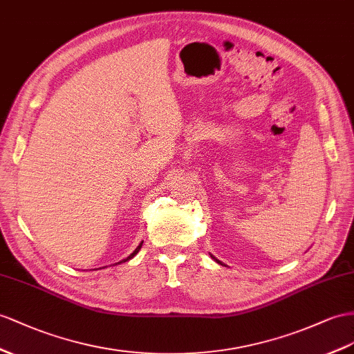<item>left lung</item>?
Listing matches in <instances>:
<instances>
[{"instance_id":"1","label":"left lung","mask_w":354,"mask_h":354,"mask_svg":"<svg viewBox=\"0 0 354 354\" xmlns=\"http://www.w3.org/2000/svg\"><path fill=\"white\" fill-rule=\"evenodd\" d=\"M211 257H212V259H214V260H215V261H216V263H220V265H223V263H221V261H220V260H218V259H216V257H214V256H212V254H211Z\"/></svg>"}]
</instances>
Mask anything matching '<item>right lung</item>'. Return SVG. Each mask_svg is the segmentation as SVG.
Wrapping results in <instances>:
<instances>
[{"label": "right lung", "mask_w": 354, "mask_h": 354, "mask_svg": "<svg viewBox=\"0 0 354 354\" xmlns=\"http://www.w3.org/2000/svg\"><path fill=\"white\" fill-rule=\"evenodd\" d=\"M142 245H143V241H142V242H140V243H139V245H138V247H136V250H134V251H133V252H131V254H130V256H129V257H125V259H122V260H121V261H118V263H115V265H120V263H125V261H129V260H131V259H133V257H134V256H136V254H138V252H139V251H140V248H142Z\"/></svg>", "instance_id": "add662e5"}]
</instances>
